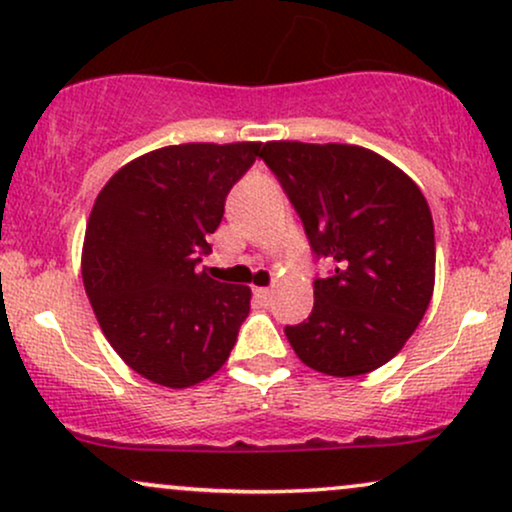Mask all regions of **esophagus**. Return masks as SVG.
Returning <instances> with one entry per match:
<instances>
[{"mask_svg": "<svg viewBox=\"0 0 512 512\" xmlns=\"http://www.w3.org/2000/svg\"><path fill=\"white\" fill-rule=\"evenodd\" d=\"M254 294H256V299L263 301V304H268V301L273 299V289L270 287H256Z\"/></svg>", "mask_w": 512, "mask_h": 512, "instance_id": "1", "label": "esophagus"}]
</instances>
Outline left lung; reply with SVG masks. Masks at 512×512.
I'll list each match as a JSON object with an SVG mask.
<instances>
[{"instance_id": "1", "label": "left lung", "mask_w": 512, "mask_h": 512, "mask_svg": "<svg viewBox=\"0 0 512 512\" xmlns=\"http://www.w3.org/2000/svg\"><path fill=\"white\" fill-rule=\"evenodd\" d=\"M263 161L299 213L315 258L313 311L285 334L308 368L353 377L403 349L430 306L434 225L394 163L353 144L268 142Z\"/></svg>"}]
</instances>
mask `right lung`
Returning a JSON list of instances; mask_svg holds the SVG:
<instances>
[{
    "mask_svg": "<svg viewBox=\"0 0 512 512\" xmlns=\"http://www.w3.org/2000/svg\"><path fill=\"white\" fill-rule=\"evenodd\" d=\"M261 142L173 144L130 161L94 201L82 282L102 332L147 380L192 387L223 368L249 287L199 273L225 199Z\"/></svg>",
    "mask_w": 512,
    "mask_h": 512,
    "instance_id": "right-lung-1",
    "label": "right lung"
}]
</instances>
